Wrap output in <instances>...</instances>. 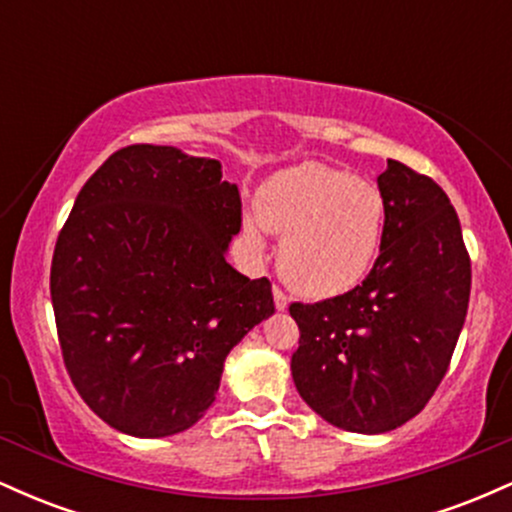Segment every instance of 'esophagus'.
Returning a JSON list of instances; mask_svg holds the SVG:
<instances>
[{"label": "esophagus", "mask_w": 512, "mask_h": 512, "mask_svg": "<svg viewBox=\"0 0 512 512\" xmlns=\"http://www.w3.org/2000/svg\"><path fill=\"white\" fill-rule=\"evenodd\" d=\"M274 308L276 310H286L289 308V298H286V293L279 289V286H274Z\"/></svg>", "instance_id": "esophagus-1"}]
</instances>
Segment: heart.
Returning a JSON list of instances; mask_svg holds the SVG:
<instances>
[{"label": "heart", "instance_id": "heart-1", "mask_svg": "<svg viewBox=\"0 0 512 512\" xmlns=\"http://www.w3.org/2000/svg\"><path fill=\"white\" fill-rule=\"evenodd\" d=\"M383 192L346 170L301 163L272 175L240 219L250 260H264L269 233L281 236L279 269L303 296L325 301L356 289L383 250Z\"/></svg>", "mask_w": 512, "mask_h": 512}]
</instances>
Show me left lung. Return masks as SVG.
Here are the masks:
<instances>
[{
  "mask_svg": "<svg viewBox=\"0 0 512 512\" xmlns=\"http://www.w3.org/2000/svg\"><path fill=\"white\" fill-rule=\"evenodd\" d=\"M383 250L361 286L293 303L298 395L327 424L378 436L407 424L443 380L467 317L472 267L448 195L387 161Z\"/></svg>",
  "mask_w": 512,
  "mask_h": 512,
  "instance_id": "obj_1",
  "label": "left lung"
}]
</instances>
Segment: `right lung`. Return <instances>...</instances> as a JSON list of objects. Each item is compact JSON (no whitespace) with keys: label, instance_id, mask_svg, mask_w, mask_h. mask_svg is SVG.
I'll list each match as a JSON object with an SVG mask.
<instances>
[{"label":"right lung","instance_id":"1","mask_svg":"<svg viewBox=\"0 0 512 512\" xmlns=\"http://www.w3.org/2000/svg\"><path fill=\"white\" fill-rule=\"evenodd\" d=\"M175 146L115 151L55 245L50 296L72 383L115 431L166 438L214 404L223 361L274 315L272 284L226 260L238 185Z\"/></svg>","mask_w":512,"mask_h":512}]
</instances>
